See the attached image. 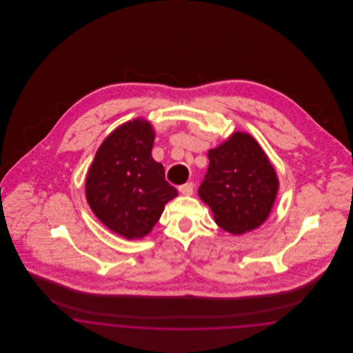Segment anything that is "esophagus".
Wrapping results in <instances>:
<instances>
[{
    "instance_id": "obj_1",
    "label": "esophagus",
    "mask_w": 353,
    "mask_h": 353,
    "mask_svg": "<svg viewBox=\"0 0 353 353\" xmlns=\"http://www.w3.org/2000/svg\"><path fill=\"white\" fill-rule=\"evenodd\" d=\"M179 192L183 194V196H192L193 192H194V185L192 182H188L182 186H179Z\"/></svg>"
}]
</instances>
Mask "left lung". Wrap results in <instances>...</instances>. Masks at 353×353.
<instances>
[{
	"mask_svg": "<svg viewBox=\"0 0 353 353\" xmlns=\"http://www.w3.org/2000/svg\"><path fill=\"white\" fill-rule=\"evenodd\" d=\"M209 167L199 189L219 227L234 235L258 228L269 216L279 190L277 174L249 133L235 132L208 152Z\"/></svg>",
	"mask_w": 353,
	"mask_h": 353,
	"instance_id": "obj_1",
	"label": "left lung"
}]
</instances>
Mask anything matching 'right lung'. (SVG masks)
<instances>
[{"instance_id":"1","label":"right lung","mask_w":353,"mask_h":353,"mask_svg":"<svg viewBox=\"0 0 353 353\" xmlns=\"http://www.w3.org/2000/svg\"><path fill=\"white\" fill-rule=\"evenodd\" d=\"M154 130L145 119L117 128L95 154L85 179L92 212L112 232L139 239L150 234L178 192L152 157Z\"/></svg>"}]
</instances>
